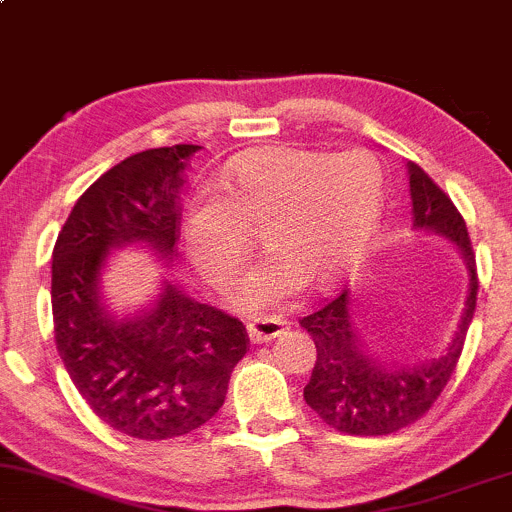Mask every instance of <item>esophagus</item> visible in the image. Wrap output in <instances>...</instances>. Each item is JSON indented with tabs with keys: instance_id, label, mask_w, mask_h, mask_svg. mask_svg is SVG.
I'll return each mask as SVG.
<instances>
[{
	"instance_id": "esophagus-1",
	"label": "esophagus",
	"mask_w": 512,
	"mask_h": 512,
	"mask_svg": "<svg viewBox=\"0 0 512 512\" xmlns=\"http://www.w3.org/2000/svg\"><path fill=\"white\" fill-rule=\"evenodd\" d=\"M285 327H288V322L280 320V317H256V320L246 322V332L254 344L271 342L285 332Z\"/></svg>"
}]
</instances>
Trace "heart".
I'll list each match as a JSON object with an SVG mask.
<instances>
[{"mask_svg": "<svg viewBox=\"0 0 512 512\" xmlns=\"http://www.w3.org/2000/svg\"><path fill=\"white\" fill-rule=\"evenodd\" d=\"M217 188L190 207L192 263L217 288L232 283L254 234H263L273 254L239 285V305L261 310L302 280L324 288L361 261L381 222L386 178L378 158L359 148L283 146L236 158Z\"/></svg>", "mask_w": 512, "mask_h": 512, "instance_id": "1", "label": "heart"}]
</instances>
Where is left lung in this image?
Here are the masks:
<instances>
[{"mask_svg":"<svg viewBox=\"0 0 512 512\" xmlns=\"http://www.w3.org/2000/svg\"><path fill=\"white\" fill-rule=\"evenodd\" d=\"M415 227L434 229L452 239L469 268V298L456 334L437 359L415 366H388L364 351L351 322L349 288L312 315L302 317L317 349L315 368L305 386V403L337 432L356 437L398 432L420 420L437 403L464 351L466 332L474 320L478 273L466 222L449 195L417 163H408Z\"/></svg>","mask_w":512,"mask_h":512,"instance_id":"obj_1","label":"left lung"}]
</instances>
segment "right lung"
<instances>
[{
  "instance_id": "add662e5",
  "label": "right lung",
  "mask_w": 512,
  "mask_h": 512,
  "mask_svg": "<svg viewBox=\"0 0 512 512\" xmlns=\"http://www.w3.org/2000/svg\"><path fill=\"white\" fill-rule=\"evenodd\" d=\"M197 148H148L109 168L75 202L53 249V329L70 381L104 425L146 442L212 420L249 351L239 317L190 300L178 285H163L134 320H114L100 302L109 251L144 241L173 256L183 173Z\"/></svg>"
}]
</instances>
